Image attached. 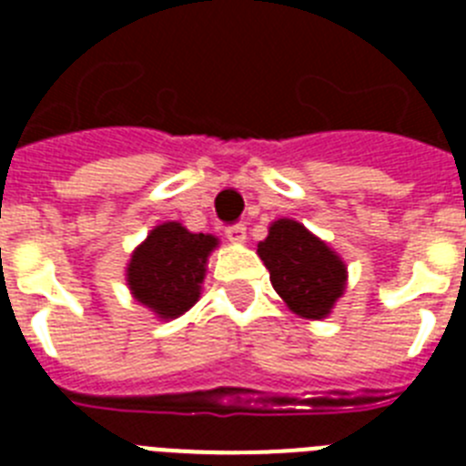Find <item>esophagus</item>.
I'll use <instances>...</instances> for the list:
<instances>
[{"label":"esophagus","instance_id":"34e87169","mask_svg":"<svg viewBox=\"0 0 466 466\" xmlns=\"http://www.w3.org/2000/svg\"><path fill=\"white\" fill-rule=\"evenodd\" d=\"M226 238H228V240L233 242V245H242V242L247 240L245 226H242V224L228 226V228H226Z\"/></svg>","mask_w":466,"mask_h":466}]
</instances>
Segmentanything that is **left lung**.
I'll return each instance as SVG.
<instances>
[{"label":"left lung","mask_w":466,"mask_h":466,"mask_svg":"<svg viewBox=\"0 0 466 466\" xmlns=\"http://www.w3.org/2000/svg\"><path fill=\"white\" fill-rule=\"evenodd\" d=\"M257 254L268 268L273 289L294 315L324 319L348 287V266L339 252L294 219L268 226Z\"/></svg>","instance_id":"1"}]
</instances>
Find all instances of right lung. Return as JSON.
Segmentation results:
<instances>
[{"instance_id":"1","label":"right lung","mask_w":466,"mask_h":466,"mask_svg":"<svg viewBox=\"0 0 466 466\" xmlns=\"http://www.w3.org/2000/svg\"><path fill=\"white\" fill-rule=\"evenodd\" d=\"M217 247L219 238L191 233L179 221L154 226L130 254L127 289L158 319H177L200 299L208 258Z\"/></svg>"}]
</instances>
